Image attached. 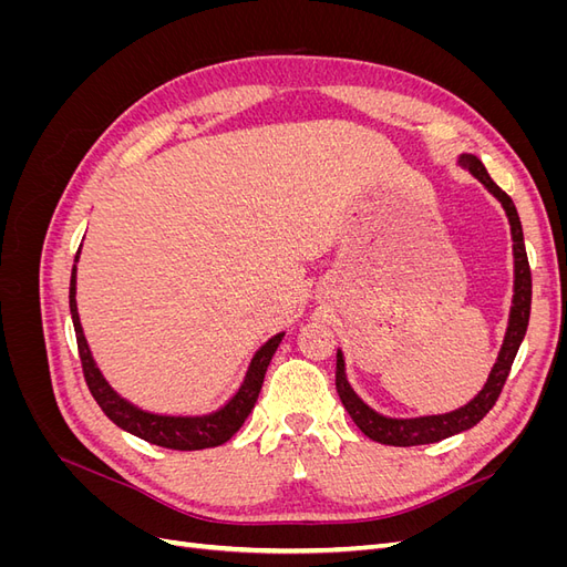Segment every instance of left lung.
<instances>
[{"label": "left lung", "mask_w": 567, "mask_h": 567, "mask_svg": "<svg viewBox=\"0 0 567 567\" xmlns=\"http://www.w3.org/2000/svg\"><path fill=\"white\" fill-rule=\"evenodd\" d=\"M458 165L466 167L468 173L480 184H483L496 200L502 203V208H504V213L508 217V225H511L513 300H511L506 336H504L499 354H496V362L487 375V383L468 404L450 411V414H433V416H416V419H392V416H383L375 409H371L352 390V385L348 381V373H346V357H342V352L338 350L336 390H338V398H340L342 406L348 409V414L357 423L359 431H362L367 437H371L373 442L390 444V447H416V444L440 442V440L452 437L456 433L471 431L475 423L483 421L487 416V411L494 406V402L499 400L513 359H516L518 348H520V342L527 331L529 305H532V274H529V262H527L525 241H523V227H520V217H518L516 205H513V200H511V196H506V192H502V188L492 182L485 165L480 163V158L473 156V153H461Z\"/></svg>", "instance_id": "left-lung-1"}]
</instances>
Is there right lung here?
Returning <instances> with one entry per match:
<instances>
[{
	"mask_svg": "<svg viewBox=\"0 0 567 567\" xmlns=\"http://www.w3.org/2000/svg\"><path fill=\"white\" fill-rule=\"evenodd\" d=\"M82 248V246H80ZM80 260V250L75 255V262ZM75 284H78V267H73L71 274V317L75 326V338H78V350H80V362L84 371V381L90 385L92 398L101 406V411L123 431L142 437L151 444H158L165 450H177V452H196V450H208L225 444L238 427L244 425L248 414L252 411L257 394H260L262 381L267 367L271 362L274 352H277L279 342L284 338V331L271 336L265 346L257 350L250 359L248 371L244 375V383L227 400L225 406H219L213 414L203 416H167V414H153V411H144L136 404L127 402L123 394H117L111 383L104 379V373L96 367L92 350L87 346V338H84L80 315H78V302H75Z\"/></svg>",
	"mask_w": 567,
	"mask_h": 567,
	"instance_id": "right-lung-1",
	"label": "right lung"
}]
</instances>
